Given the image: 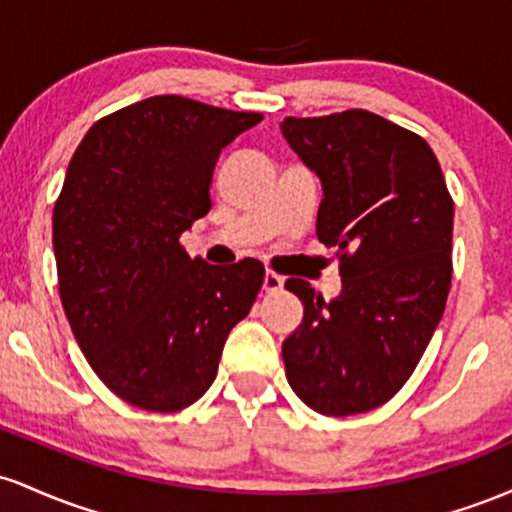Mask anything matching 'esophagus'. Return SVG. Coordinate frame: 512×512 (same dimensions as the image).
Segmentation results:
<instances>
[{
    "instance_id": "1",
    "label": "esophagus",
    "mask_w": 512,
    "mask_h": 512,
    "mask_svg": "<svg viewBox=\"0 0 512 512\" xmlns=\"http://www.w3.org/2000/svg\"><path fill=\"white\" fill-rule=\"evenodd\" d=\"M262 289L267 291V293L281 291V289H284V276H279V274H274V272H267V274H264V279H262Z\"/></svg>"
}]
</instances>
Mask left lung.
<instances>
[{"mask_svg": "<svg viewBox=\"0 0 512 512\" xmlns=\"http://www.w3.org/2000/svg\"><path fill=\"white\" fill-rule=\"evenodd\" d=\"M281 134L322 182L317 238L342 262L332 301L286 281L303 303L286 380L317 414H361L407 383L443 317L455 204L426 139L368 110L286 117Z\"/></svg>", "mask_w": 512, "mask_h": 512, "instance_id": "obj_1", "label": "left lung"}]
</instances>
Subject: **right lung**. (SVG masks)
Masks as SVG:
<instances>
[{
	"label": "right lung",
	"instance_id": "1",
	"mask_svg": "<svg viewBox=\"0 0 512 512\" xmlns=\"http://www.w3.org/2000/svg\"><path fill=\"white\" fill-rule=\"evenodd\" d=\"M260 120L154 96L98 120L69 161L52 214L60 298L91 368L134 407L197 402L255 303L260 262L192 260L180 236L211 209L223 146Z\"/></svg>",
	"mask_w": 512,
	"mask_h": 512
}]
</instances>
